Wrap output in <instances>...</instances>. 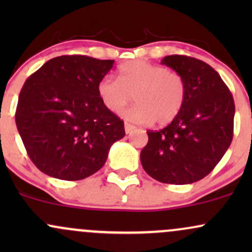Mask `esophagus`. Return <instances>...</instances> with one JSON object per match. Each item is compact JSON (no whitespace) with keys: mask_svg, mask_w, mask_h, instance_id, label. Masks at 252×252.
<instances>
[{"mask_svg":"<svg viewBox=\"0 0 252 252\" xmlns=\"http://www.w3.org/2000/svg\"><path fill=\"white\" fill-rule=\"evenodd\" d=\"M124 129H126V134H130L132 130L136 129V126H132V124H130V123H126V124H124Z\"/></svg>","mask_w":252,"mask_h":252,"instance_id":"obj_1","label":"esophagus"}]
</instances>
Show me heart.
<instances>
[{"mask_svg":"<svg viewBox=\"0 0 252 252\" xmlns=\"http://www.w3.org/2000/svg\"><path fill=\"white\" fill-rule=\"evenodd\" d=\"M100 102L110 112L121 111L131 102L132 108L122 112V116L136 123L166 126L175 120L184 108L187 97V85L184 77L162 66L131 60L118 70V80L105 76L97 84Z\"/></svg>","mask_w":252,"mask_h":252,"instance_id":"1","label":"heart"}]
</instances>
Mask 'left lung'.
<instances>
[{
  "label": "left lung",
  "mask_w": 252,
  "mask_h": 252,
  "mask_svg": "<svg viewBox=\"0 0 252 252\" xmlns=\"http://www.w3.org/2000/svg\"><path fill=\"white\" fill-rule=\"evenodd\" d=\"M161 63L184 77L186 102L166 128L147 131L141 163L147 174L163 184H193L210 174L230 147L235 102L209 63L178 54L164 57Z\"/></svg>",
  "instance_id": "obj_1"
}]
</instances>
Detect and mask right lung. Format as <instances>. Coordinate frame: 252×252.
<instances>
[{
	"instance_id": "obj_1",
	"label": "right lung",
	"mask_w": 252,
	"mask_h": 252,
	"mask_svg": "<svg viewBox=\"0 0 252 252\" xmlns=\"http://www.w3.org/2000/svg\"><path fill=\"white\" fill-rule=\"evenodd\" d=\"M112 66L114 60L62 56L25 82L15 122L28 156L42 173L68 181L88 178L124 137V122L97 94L98 82Z\"/></svg>"
}]
</instances>
